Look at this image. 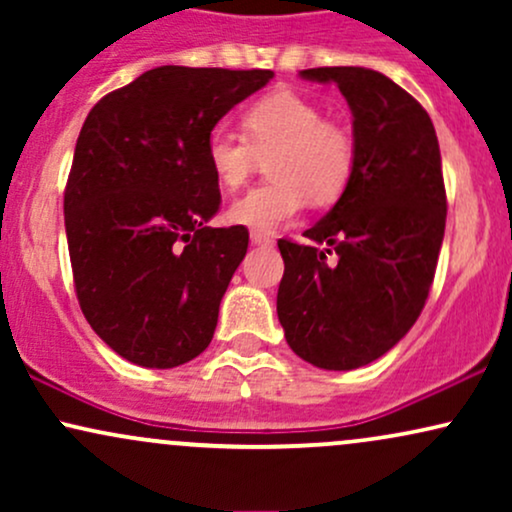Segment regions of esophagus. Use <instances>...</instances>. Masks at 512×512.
Listing matches in <instances>:
<instances>
[{
  "instance_id": "34e87169",
  "label": "esophagus",
  "mask_w": 512,
  "mask_h": 512,
  "mask_svg": "<svg viewBox=\"0 0 512 512\" xmlns=\"http://www.w3.org/2000/svg\"><path fill=\"white\" fill-rule=\"evenodd\" d=\"M250 240L255 245H262V248H272V245H274V238L267 236V233H260V231H252Z\"/></svg>"
}]
</instances>
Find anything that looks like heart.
<instances>
[{
    "mask_svg": "<svg viewBox=\"0 0 512 512\" xmlns=\"http://www.w3.org/2000/svg\"><path fill=\"white\" fill-rule=\"evenodd\" d=\"M243 137L214 127L207 163L226 190L248 182L267 162L272 180L250 190L228 209V219L252 231H276L305 204L330 207L354 178L356 139L349 127L322 117L320 105L291 91H276L245 108Z\"/></svg>",
    "mask_w": 512,
    "mask_h": 512,
    "instance_id": "1",
    "label": "heart"
}]
</instances>
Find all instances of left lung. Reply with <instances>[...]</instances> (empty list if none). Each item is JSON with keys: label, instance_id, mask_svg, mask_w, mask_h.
Returning a JSON list of instances; mask_svg holds the SVG:
<instances>
[{"label": "left lung", "instance_id": "1", "mask_svg": "<svg viewBox=\"0 0 512 512\" xmlns=\"http://www.w3.org/2000/svg\"><path fill=\"white\" fill-rule=\"evenodd\" d=\"M301 76L342 91L356 168L339 202L303 233L325 248L279 240L276 315L303 361L354 370L387 354L426 305L448 214L438 137L421 103L385 74L317 67Z\"/></svg>", "mask_w": 512, "mask_h": 512}]
</instances>
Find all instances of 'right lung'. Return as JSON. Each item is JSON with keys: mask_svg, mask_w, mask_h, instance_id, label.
I'll return each mask as SVG.
<instances>
[{"mask_svg": "<svg viewBox=\"0 0 512 512\" xmlns=\"http://www.w3.org/2000/svg\"><path fill=\"white\" fill-rule=\"evenodd\" d=\"M272 76L166 64L103 96L81 127L64 190L74 289L129 363L182 366L214 337L250 233L207 226L221 204L207 137Z\"/></svg>", "mask_w": 512, "mask_h": 512, "instance_id": "add662e5", "label": "right lung"}]
</instances>
